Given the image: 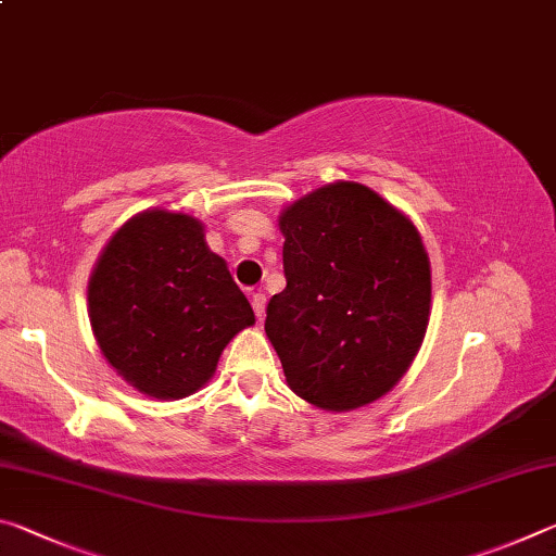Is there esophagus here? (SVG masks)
Returning <instances> with one entry per match:
<instances>
[{
    "label": "esophagus",
    "mask_w": 556,
    "mask_h": 556,
    "mask_svg": "<svg viewBox=\"0 0 556 556\" xmlns=\"http://www.w3.org/2000/svg\"><path fill=\"white\" fill-rule=\"evenodd\" d=\"M265 306H267V296L257 291V294H252V308H255V316L262 318L265 316Z\"/></svg>",
    "instance_id": "1"
}]
</instances>
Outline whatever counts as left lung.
I'll list each match as a JSON object with an SVG mask.
<instances>
[{
  "label": "left lung",
  "instance_id": "8db88e82",
  "mask_svg": "<svg viewBox=\"0 0 556 556\" xmlns=\"http://www.w3.org/2000/svg\"><path fill=\"white\" fill-rule=\"evenodd\" d=\"M287 287L265 331L301 400L351 412L388 394L425 341L431 269L407 215L355 181L316 188L279 215Z\"/></svg>",
  "mask_w": 556,
  "mask_h": 556
}]
</instances>
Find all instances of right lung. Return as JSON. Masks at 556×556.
<instances>
[{"instance_id":"1","label":"right lung","mask_w":556,"mask_h":556,"mask_svg":"<svg viewBox=\"0 0 556 556\" xmlns=\"http://www.w3.org/2000/svg\"><path fill=\"white\" fill-rule=\"evenodd\" d=\"M88 316L102 355L156 400L201 390L255 312L193 215L152 208L112 235L88 281Z\"/></svg>"}]
</instances>
